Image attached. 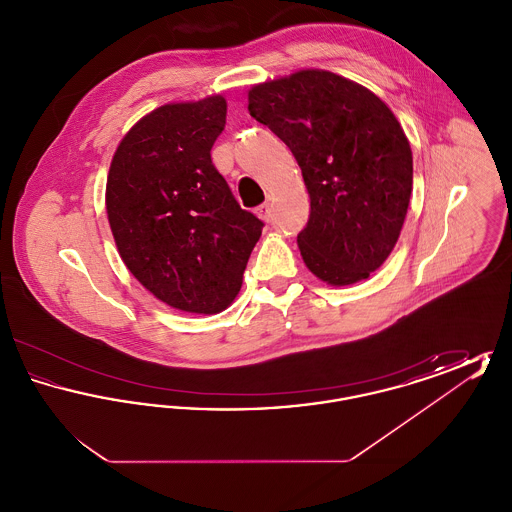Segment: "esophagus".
<instances>
[{"mask_svg": "<svg viewBox=\"0 0 512 512\" xmlns=\"http://www.w3.org/2000/svg\"><path fill=\"white\" fill-rule=\"evenodd\" d=\"M257 217L261 220H265V222L270 220V203H265V205H261V207L257 209Z\"/></svg>", "mask_w": 512, "mask_h": 512, "instance_id": "esophagus-1", "label": "esophagus"}]
</instances>
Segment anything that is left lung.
Returning a JSON list of instances; mask_svg holds the SVG:
<instances>
[{
	"instance_id": "left-lung-1",
	"label": "left lung",
	"mask_w": 512,
	"mask_h": 512,
	"mask_svg": "<svg viewBox=\"0 0 512 512\" xmlns=\"http://www.w3.org/2000/svg\"><path fill=\"white\" fill-rule=\"evenodd\" d=\"M247 99L301 167L311 197L303 263L330 286L366 280L397 244L413 192V151L390 107L322 69L255 84Z\"/></svg>"
}]
</instances>
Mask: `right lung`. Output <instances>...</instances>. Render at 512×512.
Here are the masks:
<instances>
[{
  "label": "right lung",
  "instance_id": "obj_1",
  "mask_svg": "<svg viewBox=\"0 0 512 512\" xmlns=\"http://www.w3.org/2000/svg\"><path fill=\"white\" fill-rule=\"evenodd\" d=\"M224 124L222 96L161 105L124 134L107 174L124 265L159 301L194 315L232 305L263 230L211 161Z\"/></svg>",
  "mask_w": 512,
  "mask_h": 512
}]
</instances>
